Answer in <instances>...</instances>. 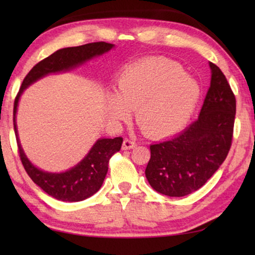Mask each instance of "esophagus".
Returning a JSON list of instances; mask_svg holds the SVG:
<instances>
[{"instance_id":"1","label":"esophagus","mask_w":255,"mask_h":255,"mask_svg":"<svg viewBox=\"0 0 255 255\" xmlns=\"http://www.w3.org/2000/svg\"><path fill=\"white\" fill-rule=\"evenodd\" d=\"M136 146H137V144L133 140L125 139L123 143V149H132V148H135Z\"/></svg>"}]
</instances>
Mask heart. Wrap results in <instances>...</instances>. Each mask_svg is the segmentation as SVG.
Returning a JSON list of instances; mask_svg holds the SVG:
<instances>
[{"label":"heart","instance_id":"1","mask_svg":"<svg viewBox=\"0 0 255 255\" xmlns=\"http://www.w3.org/2000/svg\"><path fill=\"white\" fill-rule=\"evenodd\" d=\"M200 98V86L183 68L169 59H147L120 73L116 94H108L112 119L125 120L136 110V120L145 133L163 138L187 126Z\"/></svg>","mask_w":255,"mask_h":255}]
</instances>
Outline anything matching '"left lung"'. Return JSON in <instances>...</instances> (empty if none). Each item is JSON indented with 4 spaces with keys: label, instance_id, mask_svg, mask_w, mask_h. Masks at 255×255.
I'll return each instance as SVG.
<instances>
[{
    "label": "left lung",
    "instance_id": "left-lung-1",
    "mask_svg": "<svg viewBox=\"0 0 255 255\" xmlns=\"http://www.w3.org/2000/svg\"><path fill=\"white\" fill-rule=\"evenodd\" d=\"M211 80L200 115L184 130L150 145L145 175L155 191L183 197L200 189L225 161L234 129L236 100L221 68L209 63Z\"/></svg>",
    "mask_w": 255,
    "mask_h": 255
}]
</instances>
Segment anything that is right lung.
<instances>
[{
    "instance_id": "obj_1",
    "label": "right lung",
    "mask_w": 255,
    "mask_h": 255,
    "mask_svg": "<svg viewBox=\"0 0 255 255\" xmlns=\"http://www.w3.org/2000/svg\"><path fill=\"white\" fill-rule=\"evenodd\" d=\"M114 47L115 45L112 44L99 41L77 47H68V48L55 51L54 54L42 59L31 68V71L24 77L18 96L14 100L13 125L21 162L33 182L57 200L68 202L82 201L99 191L107 175L109 159L112 155L119 152L122 148L123 138H99L90 152L86 154V156L79 164L65 172L51 173V172L38 169L24 154L18 137L15 116L20 97L29 85L41 77L51 73L70 71L90 59L108 53Z\"/></svg>"
}]
</instances>
